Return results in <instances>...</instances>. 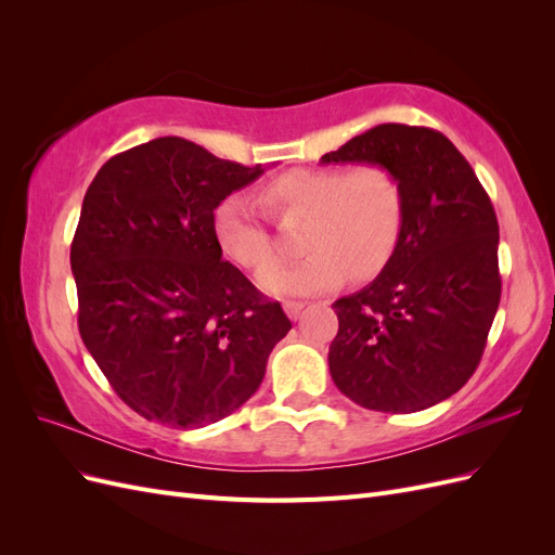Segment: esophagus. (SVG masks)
I'll list each match as a JSON object with an SVG mask.
<instances>
[{
	"instance_id": "34e87169",
	"label": "esophagus",
	"mask_w": 555,
	"mask_h": 555,
	"mask_svg": "<svg viewBox=\"0 0 555 555\" xmlns=\"http://www.w3.org/2000/svg\"><path fill=\"white\" fill-rule=\"evenodd\" d=\"M282 308H284V312L289 314V319H298L300 312H304L306 304H304V300H284Z\"/></svg>"
}]
</instances>
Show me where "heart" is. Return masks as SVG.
Here are the masks:
<instances>
[{"label":"heart","instance_id":"1","mask_svg":"<svg viewBox=\"0 0 555 555\" xmlns=\"http://www.w3.org/2000/svg\"><path fill=\"white\" fill-rule=\"evenodd\" d=\"M259 201L282 224L304 222L298 247L304 259L278 266L259 278L273 296H312L338 287L349 275L367 280L391 259L405 224V192L398 176L382 164L357 169H292L268 180ZM217 245L236 263L263 271L278 247L255 204L229 194L212 212Z\"/></svg>","mask_w":555,"mask_h":555}]
</instances>
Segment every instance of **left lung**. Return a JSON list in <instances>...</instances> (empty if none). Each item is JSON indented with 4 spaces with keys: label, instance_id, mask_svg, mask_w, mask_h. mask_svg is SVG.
Instances as JSON below:
<instances>
[{
    "label": "left lung",
    "instance_id": "8db88e82",
    "mask_svg": "<svg viewBox=\"0 0 555 555\" xmlns=\"http://www.w3.org/2000/svg\"><path fill=\"white\" fill-rule=\"evenodd\" d=\"M322 164H382L405 192V224L367 287L333 304L335 386L357 405L410 414L473 377L500 306L498 217L473 166L444 133L377 125Z\"/></svg>",
    "mask_w": 555,
    "mask_h": 555
}]
</instances>
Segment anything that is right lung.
Masks as SVG:
<instances>
[{"instance_id":"add662e5","label":"right lung","mask_w":555,"mask_h":555,"mask_svg":"<svg viewBox=\"0 0 555 555\" xmlns=\"http://www.w3.org/2000/svg\"><path fill=\"white\" fill-rule=\"evenodd\" d=\"M261 164L162 137L111 157L72 243L78 331L115 393L147 422L192 430L259 389L292 322L222 259L212 212Z\"/></svg>"}]
</instances>
